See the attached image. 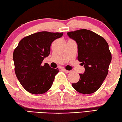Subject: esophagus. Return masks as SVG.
Returning a JSON list of instances; mask_svg holds the SVG:
<instances>
[{"label":"esophagus","mask_w":122,"mask_h":122,"mask_svg":"<svg viewBox=\"0 0 122 122\" xmlns=\"http://www.w3.org/2000/svg\"><path fill=\"white\" fill-rule=\"evenodd\" d=\"M62 70L63 71H64L65 73H70V72H71V71H69V70H66V69H62Z\"/></svg>","instance_id":"esophagus-1"}]
</instances>
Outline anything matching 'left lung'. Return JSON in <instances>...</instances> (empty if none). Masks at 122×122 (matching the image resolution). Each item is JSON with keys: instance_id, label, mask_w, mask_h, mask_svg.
Instances as JSON below:
<instances>
[{"instance_id": "1", "label": "left lung", "mask_w": 122, "mask_h": 122, "mask_svg": "<svg viewBox=\"0 0 122 122\" xmlns=\"http://www.w3.org/2000/svg\"><path fill=\"white\" fill-rule=\"evenodd\" d=\"M67 34L77 43V58L85 69L84 74H79V81L72 84V86L83 94L95 92L108 73L112 55L108 43L102 37L88 30L69 32Z\"/></svg>"}]
</instances>
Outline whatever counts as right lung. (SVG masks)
<instances>
[{
  "instance_id": "right-lung-1",
  "label": "right lung",
  "mask_w": 122,
  "mask_h": 122,
  "mask_svg": "<svg viewBox=\"0 0 122 122\" xmlns=\"http://www.w3.org/2000/svg\"><path fill=\"white\" fill-rule=\"evenodd\" d=\"M63 32L42 31L25 37L13 53L15 72L25 89L35 95L49 90L58 72L48 64H41L50 54L51 45L63 36Z\"/></svg>"
}]
</instances>
